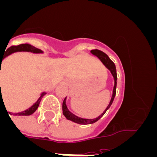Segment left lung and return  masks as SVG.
<instances>
[{
	"label": "left lung",
	"instance_id": "1",
	"mask_svg": "<svg viewBox=\"0 0 157 157\" xmlns=\"http://www.w3.org/2000/svg\"><path fill=\"white\" fill-rule=\"evenodd\" d=\"M91 53L94 56H96L97 57H98L100 59L103 64L107 68L109 69V71L112 73V76L114 78L115 80V84H114V88H113V93H112V99L110 101V103L108 105L107 109L104 111V112L100 116H98V118L96 119H91V120H89V119H82V118H80L78 116H76L75 115H74L73 113L70 112L67 109V107L66 105V98L63 100V105H62V109H63V114L65 117L68 120H71L72 122H75L76 123H78V124H83V125H86V124H91V123H94L95 122H97L98 120H99L102 116L105 115V113L106 112V111L110 108V106L112 105V102H113V100L115 98V96H116V81H117V75H116V66H115V63L112 61L110 59V58L109 57V56L105 54V52H102L101 50H98V49H93L90 51Z\"/></svg>",
	"mask_w": 157,
	"mask_h": 157
}]
</instances>
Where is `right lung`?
Segmentation results:
<instances>
[{
	"label": "right lung",
	"mask_w": 157,
	"mask_h": 157,
	"mask_svg": "<svg viewBox=\"0 0 157 157\" xmlns=\"http://www.w3.org/2000/svg\"><path fill=\"white\" fill-rule=\"evenodd\" d=\"M5 49H6V48H5ZM33 52V53H42L43 52L41 49L35 48L34 46H33V45H29V44H21V45H13V46H11L9 47V48H7V50L5 51V52L4 53V55H3L2 56H0V67H1V62H2L3 59H5L6 56H9V55H11L12 53H13V52ZM45 94H46L45 92L42 93V94H41V96H40V98H38V100H37L35 103L32 105L30 108L27 109V110H25L21 112H18V113H12V112H8V113L11 115H13V116H30V115L33 114V113L37 110V108H38L40 101H41V98H42V97L45 95ZM1 97H2V95L0 96V99H1Z\"/></svg>",
	"instance_id": "add662e5"
}]
</instances>
